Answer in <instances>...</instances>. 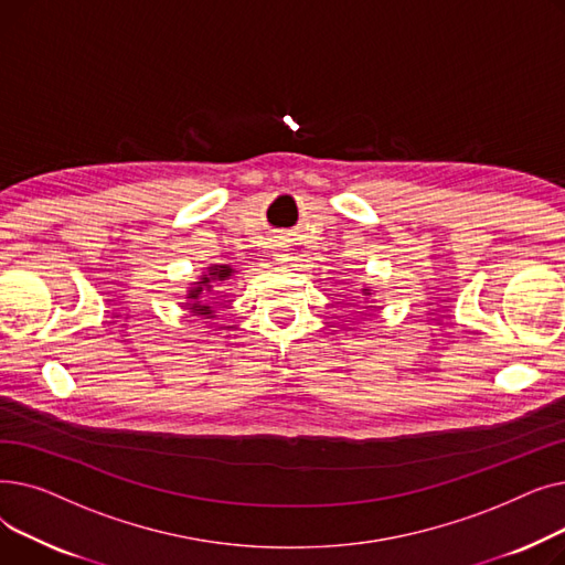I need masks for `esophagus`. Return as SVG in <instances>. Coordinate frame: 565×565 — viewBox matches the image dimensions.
I'll list each match as a JSON object with an SVG mask.
<instances>
[{
    "label": "esophagus",
    "mask_w": 565,
    "mask_h": 565,
    "mask_svg": "<svg viewBox=\"0 0 565 565\" xmlns=\"http://www.w3.org/2000/svg\"><path fill=\"white\" fill-rule=\"evenodd\" d=\"M273 256H275V258H277V260H286V258H288V256H286V254H284V252H277V254H273Z\"/></svg>",
    "instance_id": "34e87169"
}]
</instances>
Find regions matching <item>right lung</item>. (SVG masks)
Here are the masks:
<instances>
[{"label":"right lung","mask_w":565,"mask_h":565,"mask_svg":"<svg viewBox=\"0 0 565 565\" xmlns=\"http://www.w3.org/2000/svg\"><path fill=\"white\" fill-rule=\"evenodd\" d=\"M231 267L228 265H213L211 270H207V275L196 284V288H192L190 290V300H194L192 305H188L190 309H192V313L194 316H207V313H213V309L207 307L205 302H201L199 298H201V292H211L213 290V281H226L228 277H231Z\"/></svg>","instance_id":"right-lung-1"}]
</instances>
